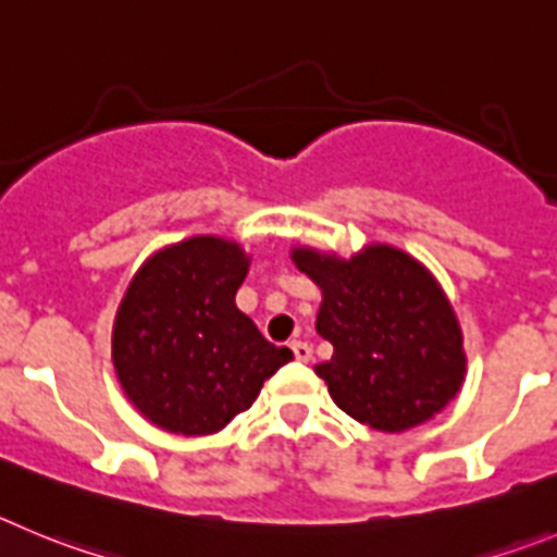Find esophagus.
<instances>
[{
	"label": "esophagus",
	"instance_id": "esophagus-1",
	"mask_svg": "<svg viewBox=\"0 0 557 557\" xmlns=\"http://www.w3.org/2000/svg\"><path fill=\"white\" fill-rule=\"evenodd\" d=\"M290 349H294V358H297V360L313 358V349H310L308 341H290Z\"/></svg>",
	"mask_w": 557,
	"mask_h": 557
}]
</instances>
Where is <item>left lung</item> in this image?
<instances>
[{
    "mask_svg": "<svg viewBox=\"0 0 557 557\" xmlns=\"http://www.w3.org/2000/svg\"><path fill=\"white\" fill-rule=\"evenodd\" d=\"M290 260L322 290L315 333L333 358L315 374L344 413L405 433L453 403L466 377L463 333L424 263L391 244H366L352 258L294 247Z\"/></svg>",
    "mask_w": 557,
    "mask_h": 557,
    "instance_id": "1",
    "label": "left lung"
}]
</instances>
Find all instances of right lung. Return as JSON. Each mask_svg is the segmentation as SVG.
I'll list each match as a JSON object with an SVG mask.
<instances>
[{
	"label": "right lung",
	"instance_id": "add662e5",
	"mask_svg": "<svg viewBox=\"0 0 557 557\" xmlns=\"http://www.w3.org/2000/svg\"><path fill=\"white\" fill-rule=\"evenodd\" d=\"M249 260L238 242L194 235L149 255L129 280L110 358L124 397L154 428L219 433L294 358L235 308Z\"/></svg>",
	"mask_w": 557,
	"mask_h": 557
}]
</instances>
